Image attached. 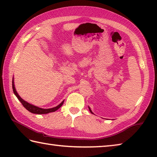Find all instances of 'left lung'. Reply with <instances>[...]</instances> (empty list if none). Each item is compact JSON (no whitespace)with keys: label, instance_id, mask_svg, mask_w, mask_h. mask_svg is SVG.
I'll return each instance as SVG.
<instances>
[{"label":"left lung","instance_id":"obj_1","mask_svg":"<svg viewBox=\"0 0 157 157\" xmlns=\"http://www.w3.org/2000/svg\"><path fill=\"white\" fill-rule=\"evenodd\" d=\"M89 109H90V112H91V113H92V114H93V112H92V110H91V109H90V108H89Z\"/></svg>","mask_w":157,"mask_h":157}]
</instances>
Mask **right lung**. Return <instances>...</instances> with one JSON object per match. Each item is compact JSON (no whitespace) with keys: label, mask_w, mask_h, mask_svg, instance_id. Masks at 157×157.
Listing matches in <instances>:
<instances>
[{"label":"right lung","mask_w":157,"mask_h":157,"mask_svg":"<svg viewBox=\"0 0 157 157\" xmlns=\"http://www.w3.org/2000/svg\"><path fill=\"white\" fill-rule=\"evenodd\" d=\"M12 88H13V93H14V94L16 96V97L18 98V99L21 101V103H22V105H23L25 107V108L29 112H32V113H34V114H48V113H49V112H55L56 110H57L58 109H59L60 107L63 105V103H64V101H62V102L59 104V105H57L56 107H54V108H49V109H43V108H38V107H37V106L33 105H32V104L27 103V101H24L23 98H21V97L18 95V94L17 93V92H16V90L15 89L14 83H13V80H12Z\"/></svg>","instance_id":"add662e5"}]
</instances>
